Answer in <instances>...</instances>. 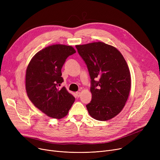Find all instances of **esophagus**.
<instances>
[{"mask_svg":"<svg viewBox=\"0 0 160 160\" xmlns=\"http://www.w3.org/2000/svg\"><path fill=\"white\" fill-rule=\"evenodd\" d=\"M76 95H77V97H79L80 96V92H77V93H76Z\"/></svg>","mask_w":160,"mask_h":160,"instance_id":"obj_1","label":"esophagus"}]
</instances>
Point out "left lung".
Wrapping results in <instances>:
<instances>
[{
	"mask_svg": "<svg viewBox=\"0 0 160 160\" xmlns=\"http://www.w3.org/2000/svg\"><path fill=\"white\" fill-rule=\"evenodd\" d=\"M76 48L87 65L91 80L92 100L86 105L89 115L98 121L113 118L122 111L130 91L127 62L115 47L103 42L78 45Z\"/></svg>",
	"mask_w": 160,
	"mask_h": 160,
	"instance_id": "obj_1",
	"label": "left lung"
}]
</instances>
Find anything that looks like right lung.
I'll list each match as a JSON object with an SVG mask.
<instances>
[{"instance_id":"right-lung-1","label":"right lung","mask_w":160,"mask_h":160,"mask_svg":"<svg viewBox=\"0 0 160 160\" xmlns=\"http://www.w3.org/2000/svg\"><path fill=\"white\" fill-rule=\"evenodd\" d=\"M75 52L69 45H50L33 56L27 67V96L37 108L52 118H63L75 100L65 87L60 88L63 82L62 67L67 57Z\"/></svg>"}]
</instances>
